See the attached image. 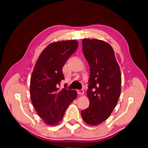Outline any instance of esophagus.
<instances>
[{
  "instance_id": "obj_1",
  "label": "esophagus",
  "mask_w": 148,
  "mask_h": 148,
  "mask_svg": "<svg viewBox=\"0 0 148 148\" xmlns=\"http://www.w3.org/2000/svg\"><path fill=\"white\" fill-rule=\"evenodd\" d=\"M77 94L79 95H84V91L83 90H77Z\"/></svg>"
}]
</instances>
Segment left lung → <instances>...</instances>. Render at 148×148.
Instances as JSON below:
<instances>
[{"mask_svg": "<svg viewBox=\"0 0 148 148\" xmlns=\"http://www.w3.org/2000/svg\"><path fill=\"white\" fill-rule=\"evenodd\" d=\"M83 52L90 69L87 96L90 106L82 111L88 125H98L110 116L121 91V74L112 46L100 40H82Z\"/></svg>", "mask_w": 148, "mask_h": 148, "instance_id": "left-lung-1", "label": "left lung"}]
</instances>
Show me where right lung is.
<instances>
[{
  "instance_id": "1",
  "label": "right lung",
  "mask_w": 148,
  "mask_h": 148,
  "mask_svg": "<svg viewBox=\"0 0 148 148\" xmlns=\"http://www.w3.org/2000/svg\"><path fill=\"white\" fill-rule=\"evenodd\" d=\"M78 47L75 40L54 42L40 54L30 79V96L35 110L46 125H57L76 99L75 90H60L62 67Z\"/></svg>"
}]
</instances>
